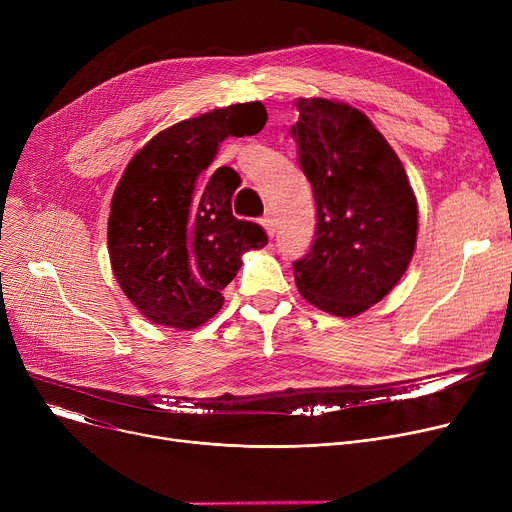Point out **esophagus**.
I'll return each instance as SVG.
<instances>
[{"instance_id": "obj_1", "label": "esophagus", "mask_w": 512, "mask_h": 512, "mask_svg": "<svg viewBox=\"0 0 512 512\" xmlns=\"http://www.w3.org/2000/svg\"><path fill=\"white\" fill-rule=\"evenodd\" d=\"M261 226L265 228V232H267V236H270V238L276 234V222H274L272 215H265V218L261 220Z\"/></svg>"}]
</instances>
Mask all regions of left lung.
<instances>
[{
    "instance_id": "1",
    "label": "left lung",
    "mask_w": 512,
    "mask_h": 512,
    "mask_svg": "<svg viewBox=\"0 0 512 512\" xmlns=\"http://www.w3.org/2000/svg\"><path fill=\"white\" fill-rule=\"evenodd\" d=\"M290 128L313 186L317 230L294 261V282L313 307L355 317L398 284L415 253L417 199L405 166L371 120L342 101L297 99Z\"/></svg>"
}]
</instances>
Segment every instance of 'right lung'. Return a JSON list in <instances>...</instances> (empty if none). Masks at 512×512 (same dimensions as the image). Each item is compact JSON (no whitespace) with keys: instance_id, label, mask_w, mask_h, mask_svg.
<instances>
[{"instance_id":"add662e5","label":"right lung","mask_w":512,"mask_h":512,"mask_svg":"<svg viewBox=\"0 0 512 512\" xmlns=\"http://www.w3.org/2000/svg\"><path fill=\"white\" fill-rule=\"evenodd\" d=\"M267 122L261 101L236 103L182 120L141 147L116 186L107 220L114 276L151 324L193 330L224 305L242 253L267 245L263 228L236 220L232 180L215 172L218 147L228 137L257 134Z\"/></svg>"}]
</instances>
